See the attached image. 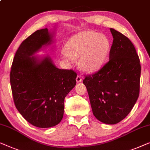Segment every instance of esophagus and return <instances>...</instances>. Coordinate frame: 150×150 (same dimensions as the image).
<instances>
[{"label": "esophagus", "mask_w": 150, "mask_h": 150, "mask_svg": "<svg viewBox=\"0 0 150 150\" xmlns=\"http://www.w3.org/2000/svg\"><path fill=\"white\" fill-rule=\"evenodd\" d=\"M76 81H77V83H80V82H81L82 81L81 77H80L79 75H78L77 77V78H76Z\"/></svg>", "instance_id": "34e87169"}]
</instances>
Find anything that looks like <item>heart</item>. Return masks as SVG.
Listing matches in <instances>:
<instances>
[{"label":"heart","mask_w":150,"mask_h":150,"mask_svg":"<svg viewBox=\"0 0 150 150\" xmlns=\"http://www.w3.org/2000/svg\"><path fill=\"white\" fill-rule=\"evenodd\" d=\"M67 51L62 57L65 62L73 64L79 59V67L83 72L92 73L104 64L110 50V43L106 36L94 31L77 33L69 39Z\"/></svg>","instance_id":"b5f03b06"}]
</instances>
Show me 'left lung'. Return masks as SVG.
I'll list each match as a JSON object with an SVG mask.
<instances>
[{"label":"left lung","instance_id":"8db88e82","mask_svg":"<svg viewBox=\"0 0 150 150\" xmlns=\"http://www.w3.org/2000/svg\"><path fill=\"white\" fill-rule=\"evenodd\" d=\"M110 30L113 41L109 62L98 72L86 76L83 83L96 119L115 124L127 116L137 100L141 69L132 42L115 29Z\"/></svg>","mask_w":150,"mask_h":150}]
</instances>
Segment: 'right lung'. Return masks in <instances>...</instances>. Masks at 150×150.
<instances>
[{"label": "right lung", "mask_w": 150, "mask_h": 150, "mask_svg": "<svg viewBox=\"0 0 150 150\" xmlns=\"http://www.w3.org/2000/svg\"><path fill=\"white\" fill-rule=\"evenodd\" d=\"M53 34L43 28L25 39L17 50L10 73L17 109L26 121L39 128L60 123L65 97L76 85L74 71L57 68L47 55L35 56L53 43Z\"/></svg>", "instance_id": "right-lung-1"}]
</instances>
